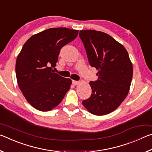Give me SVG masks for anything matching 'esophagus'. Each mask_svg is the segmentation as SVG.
Listing matches in <instances>:
<instances>
[{
  "label": "esophagus",
  "mask_w": 152,
  "mask_h": 152,
  "mask_svg": "<svg viewBox=\"0 0 152 152\" xmlns=\"http://www.w3.org/2000/svg\"><path fill=\"white\" fill-rule=\"evenodd\" d=\"M72 84H74V86L77 85V84H79V82L78 81H76V80H72Z\"/></svg>",
  "instance_id": "1"
}]
</instances>
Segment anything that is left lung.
Segmentation results:
<instances>
[{"label":"left lung","instance_id":"1","mask_svg":"<svg viewBox=\"0 0 152 152\" xmlns=\"http://www.w3.org/2000/svg\"><path fill=\"white\" fill-rule=\"evenodd\" d=\"M79 36L99 78L89 82L91 96L82 104L92 114L107 115L117 109L127 96L133 77L132 63L124 46L107 33L82 30Z\"/></svg>","mask_w":152,"mask_h":152}]
</instances>
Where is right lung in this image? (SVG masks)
Wrapping results in <instances>:
<instances>
[{
	"instance_id": "add662e5",
	"label": "right lung",
	"mask_w": 152,
	"mask_h": 152,
	"mask_svg": "<svg viewBox=\"0 0 152 152\" xmlns=\"http://www.w3.org/2000/svg\"><path fill=\"white\" fill-rule=\"evenodd\" d=\"M78 30L50 28L31 36L18 55L17 84L27 102L41 111L57 107L70 88L72 80L54 73L61 48L75 39Z\"/></svg>"
}]
</instances>
